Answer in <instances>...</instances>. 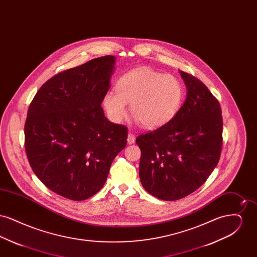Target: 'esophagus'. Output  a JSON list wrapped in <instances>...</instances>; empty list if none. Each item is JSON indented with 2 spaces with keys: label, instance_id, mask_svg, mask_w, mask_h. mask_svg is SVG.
<instances>
[{
  "label": "esophagus",
  "instance_id": "obj_1",
  "mask_svg": "<svg viewBox=\"0 0 257 257\" xmlns=\"http://www.w3.org/2000/svg\"><path fill=\"white\" fill-rule=\"evenodd\" d=\"M127 142L129 145H132L135 143V135L133 133H129L128 134V139H127Z\"/></svg>",
  "mask_w": 257,
  "mask_h": 257
}]
</instances>
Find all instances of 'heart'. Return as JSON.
<instances>
[{
  "label": "heart",
  "instance_id": "1",
  "mask_svg": "<svg viewBox=\"0 0 257 257\" xmlns=\"http://www.w3.org/2000/svg\"><path fill=\"white\" fill-rule=\"evenodd\" d=\"M115 93L108 91L103 98L105 111L112 122L126 115V104L135 118L144 127L155 129L174 117L183 100V88L171 76L150 68H138L121 76Z\"/></svg>",
  "mask_w": 257,
  "mask_h": 257
}]
</instances>
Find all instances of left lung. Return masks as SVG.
Masks as SVG:
<instances>
[{
  "label": "left lung",
  "mask_w": 257,
  "mask_h": 257,
  "mask_svg": "<svg viewBox=\"0 0 257 257\" xmlns=\"http://www.w3.org/2000/svg\"><path fill=\"white\" fill-rule=\"evenodd\" d=\"M187 98L171 121L136 139L141 148L140 179L147 192L172 201L189 196L207 180L222 147L220 103L207 86L180 71Z\"/></svg>",
  "instance_id": "1"
}]
</instances>
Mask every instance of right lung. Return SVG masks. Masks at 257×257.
I'll return each mask as SVG.
<instances>
[{"label":"right lung","instance_id":"right-lung-1","mask_svg":"<svg viewBox=\"0 0 257 257\" xmlns=\"http://www.w3.org/2000/svg\"><path fill=\"white\" fill-rule=\"evenodd\" d=\"M115 58L105 56L56 74L38 89L25 122L32 170L54 193L71 200L94 196L127 145V127L101 107Z\"/></svg>","mask_w":257,"mask_h":257}]
</instances>
